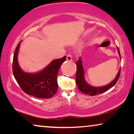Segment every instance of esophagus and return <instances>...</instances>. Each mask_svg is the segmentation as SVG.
Wrapping results in <instances>:
<instances>
[{
  "mask_svg": "<svg viewBox=\"0 0 134 134\" xmlns=\"http://www.w3.org/2000/svg\"><path fill=\"white\" fill-rule=\"evenodd\" d=\"M66 59H67V61H69V62H71V61L72 60L71 55H70V54H68V55H67Z\"/></svg>",
  "mask_w": 134,
  "mask_h": 134,
  "instance_id": "esophagus-1",
  "label": "esophagus"
}]
</instances>
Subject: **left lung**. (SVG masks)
I'll return each mask as SVG.
<instances>
[{
  "mask_svg": "<svg viewBox=\"0 0 134 134\" xmlns=\"http://www.w3.org/2000/svg\"><path fill=\"white\" fill-rule=\"evenodd\" d=\"M117 49L118 51L120 58L121 59L119 49L118 47ZM76 65L77 71L76 75V81L78 89L80 92L86 94H89L90 96H94L96 94L102 93L107 91L108 90L110 89L111 87H112L116 83L118 80L120 73H121V69H119L116 77H115V79L112 82L109 84V85L102 86V87H94V86L89 85L85 80V70H84L81 57L79 58L77 62H76Z\"/></svg>",
  "mask_w": 134,
  "mask_h": 134,
  "instance_id": "1",
  "label": "left lung"
}]
</instances>
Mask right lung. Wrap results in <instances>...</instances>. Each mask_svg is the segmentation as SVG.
<instances>
[{
	"mask_svg": "<svg viewBox=\"0 0 134 134\" xmlns=\"http://www.w3.org/2000/svg\"><path fill=\"white\" fill-rule=\"evenodd\" d=\"M15 49L13 58L12 70L16 80L26 94L38 98H50L58 90L57 74L60 67L65 62L66 57L55 59L41 71L36 73L24 72L18 62V49L20 44Z\"/></svg>",
	"mask_w": 134,
	"mask_h": 134,
	"instance_id": "add662e5",
	"label": "right lung"
}]
</instances>
